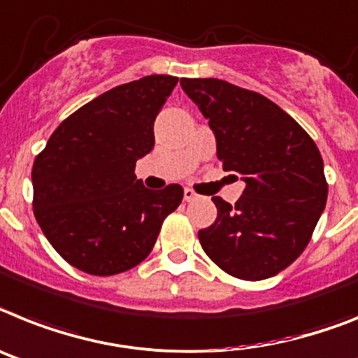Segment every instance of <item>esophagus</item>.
<instances>
[{"label":"esophagus","mask_w":358,"mask_h":358,"mask_svg":"<svg viewBox=\"0 0 358 358\" xmlns=\"http://www.w3.org/2000/svg\"><path fill=\"white\" fill-rule=\"evenodd\" d=\"M200 198V194H196L193 191V189H184V200L185 202H194V200H198Z\"/></svg>","instance_id":"obj_1"}]
</instances>
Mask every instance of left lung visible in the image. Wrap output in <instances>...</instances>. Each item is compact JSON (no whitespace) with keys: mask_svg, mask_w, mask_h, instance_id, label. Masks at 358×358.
Returning <instances> with one entry per match:
<instances>
[{"mask_svg":"<svg viewBox=\"0 0 358 358\" xmlns=\"http://www.w3.org/2000/svg\"><path fill=\"white\" fill-rule=\"evenodd\" d=\"M180 85L209 120L222 169L245 182L235 206L213 198L218 215L198 231L202 249L242 280L278 275L302 255L326 207L317 143L258 92L216 78H182Z\"/></svg>","mask_w":358,"mask_h":358,"instance_id":"left-lung-1","label":"left lung"}]
</instances>
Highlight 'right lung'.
<instances>
[{"label":"right lung","mask_w":358,"mask_h":358,"mask_svg":"<svg viewBox=\"0 0 358 358\" xmlns=\"http://www.w3.org/2000/svg\"><path fill=\"white\" fill-rule=\"evenodd\" d=\"M178 78L152 74L114 87L72 113L32 165L36 222L59 257L89 275L129 271L156 244L184 189L143 187L136 160L155 145L156 114Z\"/></svg>","instance_id":"obj_1"}]
</instances>
